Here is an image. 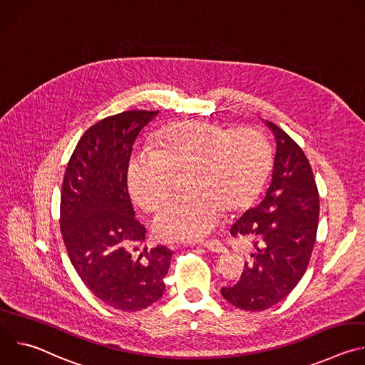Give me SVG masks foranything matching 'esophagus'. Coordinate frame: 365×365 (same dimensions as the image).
Segmentation results:
<instances>
[{
    "mask_svg": "<svg viewBox=\"0 0 365 365\" xmlns=\"http://www.w3.org/2000/svg\"><path fill=\"white\" fill-rule=\"evenodd\" d=\"M206 250H210V251H212V252H224L227 248H225V245L221 242V241H218V240H211V241H205L203 244H202Z\"/></svg>",
    "mask_w": 365,
    "mask_h": 365,
    "instance_id": "obj_1",
    "label": "esophagus"
}]
</instances>
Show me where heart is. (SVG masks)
<instances>
[{"label": "heart", "mask_w": 365, "mask_h": 365, "mask_svg": "<svg viewBox=\"0 0 365 365\" xmlns=\"http://www.w3.org/2000/svg\"><path fill=\"white\" fill-rule=\"evenodd\" d=\"M185 176L190 193L166 202L153 218L165 240L193 241L210 234L227 206L240 210L255 199L270 169L267 140L252 128H227L207 121H180L163 127L153 148H137L127 163L133 200L154 211L170 195L175 173Z\"/></svg>", "instance_id": "heart-1"}]
</instances>
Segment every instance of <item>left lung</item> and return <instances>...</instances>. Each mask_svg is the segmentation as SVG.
Wrapping results in <instances>:
<instances>
[{"mask_svg": "<svg viewBox=\"0 0 365 365\" xmlns=\"http://www.w3.org/2000/svg\"><path fill=\"white\" fill-rule=\"evenodd\" d=\"M272 180L259 203L231 227L232 237L255 238L250 262L234 286L221 293L235 307L262 312L283 300L303 277L314 250L319 193L303 150L276 124Z\"/></svg>", "mask_w": 365, "mask_h": 365, "instance_id": "1", "label": "left lung"}]
</instances>
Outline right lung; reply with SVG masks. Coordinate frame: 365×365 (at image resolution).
Listing matches in <instances>:
<instances>
[{
  "label": "right lung",
  "mask_w": 365,
  "mask_h": 365,
  "mask_svg": "<svg viewBox=\"0 0 365 365\" xmlns=\"http://www.w3.org/2000/svg\"><path fill=\"white\" fill-rule=\"evenodd\" d=\"M159 111H125L92 125L68 163L61 195V231L85 286L106 304L137 312L165 293L173 251L144 247L135 218L127 163L140 131Z\"/></svg>",
  "instance_id": "right-lung-1"
}]
</instances>
